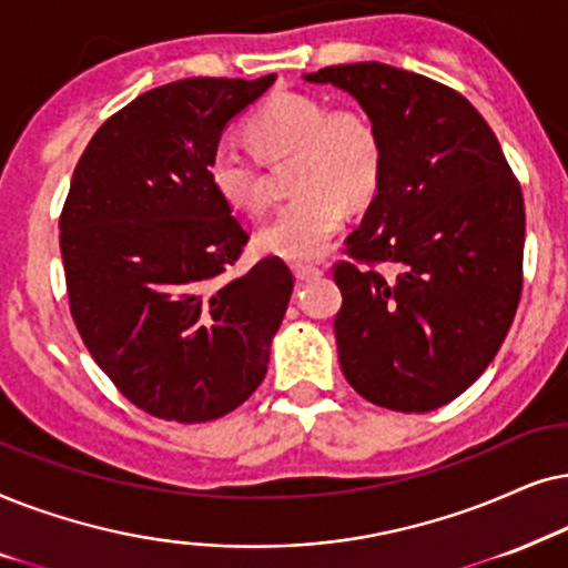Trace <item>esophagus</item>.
<instances>
[{
    "mask_svg": "<svg viewBox=\"0 0 568 568\" xmlns=\"http://www.w3.org/2000/svg\"><path fill=\"white\" fill-rule=\"evenodd\" d=\"M293 275H296L298 283H308V280L322 277V270L312 267V264H293Z\"/></svg>",
    "mask_w": 568,
    "mask_h": 568,
    "instance_id": "1",
    "label": "esophagus"
}]
</instances>
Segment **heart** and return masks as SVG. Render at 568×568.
Returning <instances> with one entry per match:
<instances>
[{"label": "heart", "instance_id": "obj_1", "mask_svg": "<svg viewBox=\"0 0 568 568\" xmlns=\"http://www.w3.org/2000/svg\"><path fill=\"white\" fill-rule=\"evenodd\" d=\"M246 138L270 161L296 155L293 192L298 196L260 231V246L291 262L320 260L343 231L345 200H368L379 186V130L355 109H329L322 98L304 93H277L246 121ZM207 179L231 207L244 213L267 207V184L244 150L217 145L207 158Z\"/></svg>", "mask_w": 568, "mask_h": 568}]
</instances>
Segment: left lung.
Segmentation results:
<instances>
[{
	"label": "left lung",
	"mask_w": 568,
	"mask_h": 568,
	"mask_svg": "<svg viewBox=\"0 0 568 568\" xmlns=\"http://www.w3.org/2000/svg\"><path fill=\"white\" fill-rule=\"evenodd\" d=\"M306 82L353 95L384 145L376 194L335 264L339 368L368 403L428 413L463 395L517 314L525 202L496 134L442 82L382 62Z\"/></svg>",
	"instance_id": "8db88e82"
}]
</instances>
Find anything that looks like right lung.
Segmentation results:
<instances>
[{"mask_svg":"<svg viewBox=\"0 0 568 568\" xmlns=\"http://www.w3.org/2000/svg\"><path fill=\"white\" fill-rule=\"evenodd\" d=\"M275 78L148 90L74 169L59 221L72 320L121 395L155 418L215 420L267 374L293 275L280 256L225 275L248 233L210 184L207 158Z\"/></svg>","mask_w":568,"mask_h":568,"instance_id":"1","label":"right lung"}]
</instances>
